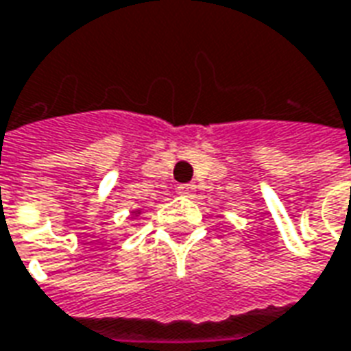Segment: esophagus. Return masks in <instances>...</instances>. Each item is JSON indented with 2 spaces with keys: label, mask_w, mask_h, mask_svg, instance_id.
Wrapping results in <instances>:
<instances>
[{
  "label": "esophagus",
  "mask_w": 351,
  "mask_h": 351,
  "mask_svg": "<svg viewBox=\"0 0 351 351\" xmlns=\"http://www.w3.org/2000/svg\"><path fill=\"white\" fill-rule=\"evenodd\" d=\"M193 192H195V186L193 184H180L178 186V193L184 195V197H192Z\"/></svg>",
  "instance_id": "esophagus-1"
}]
</instances>
